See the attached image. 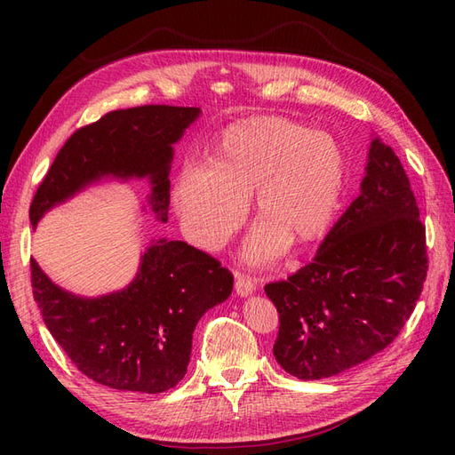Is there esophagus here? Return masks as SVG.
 <instances>
[{
  "label": "esophagus",
  "mask_w": 455,
  "mask_h": 455,
  "mask_svg": "<svg viewBox=\"0 0 455 455\" xmlns=\"http://www.w3.org/2000/svg\"><path fill=\"white\" fill-rule=\"evenodd\" d=\"M235 291L239 296H249L256 291V283L252 277H249V275H243V273H237L235 277Z\"/></svg>",
  "instance_id": "34e87169"
}]
</instances>
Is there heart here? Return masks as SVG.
Here are the masks:
<instances>
[{"mask_svg":"<svg viewBox=\"0 0 455 455\" xmlns=\"http://www.w3.org/2000/svg\"><path fill=\"white\" fill-rule=\"evenodd\" d=\"M346 186V156L334 136L283 117L237 121L209 148V167L178 176L174 201L188 237L201 249L224 244L244 220L252 196L261 226L254 259L277 256L284 243L304 246L332 222Z\"/></svg>","mask_w":455,"mask_h":455,"instance_id":"1","label":"heart"}]
</instances>
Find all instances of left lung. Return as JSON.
<instances>
[{
    "label": "left lung",
    "instance_id": "obj_1",
    "mask_svg": "<svg viewBox=\"0 0 455 455\" xmlns=\"http://www.w3.org/2000/svg\"><path fill=\"white\" fill-rule=\"evenodd\" d=\"M429 269L425 226L391 146L371 140L361 196L307 266L264 286L279 313L273 355L299 379H323L393 343Z\"/></svg>",
    "mask_w": 455,
    "mask_h": 455
}]
</instances>
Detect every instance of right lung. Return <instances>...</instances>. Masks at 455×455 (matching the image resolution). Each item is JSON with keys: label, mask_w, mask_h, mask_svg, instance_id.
<instances>
[{"label": "right lung", "mask_w": 455, "mask_h": 455, "mask_svg": "<svg viewBox=\"0 0 455 455\" xmlns=\"http://www.w3.org/2000/svg\"><path fill=\"white\" fill-rule=\"evenodd\" d=\"M199 108L148 104L114 109L64 142L30 204L32 226L52 204L100 176H149L151 206L171 204L172 144ZM32 292L51 336L89 379L119 391L163 393L186 376L194 330L228 299L233 275L184 241H154L125 291L84 299L54 286L30 259Z\"/></svg>", "instance_id": "right-lung-1"}]
</instances>
